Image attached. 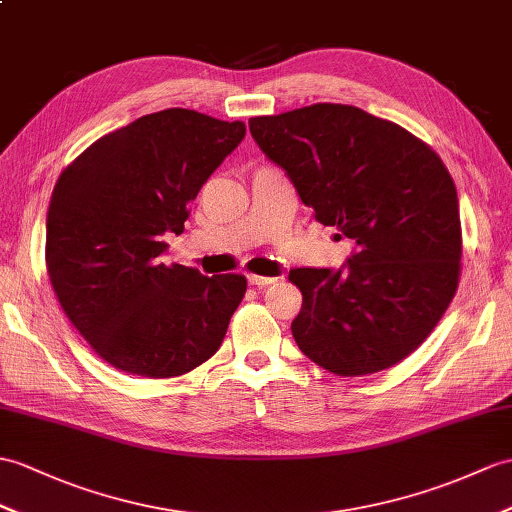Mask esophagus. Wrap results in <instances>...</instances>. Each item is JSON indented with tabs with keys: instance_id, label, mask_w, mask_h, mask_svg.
Returning <instances> with one entry per match:
<instances>
[{
	"instance_id": "1",
	"label": "esophagus",
	"mask_w": 512,
	"mask_h": 512,
	"mask_svg": "<svg viewBox=\"0 0 512 512\" xmlns=\"http://www.w3.org/2000/svg\"><path fill=\"white\" fill-rule=\"evenodd\" d=\"M275 277H261V275H248V283L255 285V288H266V285L275 283Z\"/></svg>"
}]
</instances>
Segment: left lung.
<instances>
[{
  "label": "left lung",
  "instance_id": "left-lung-1",
  "mask_svg": "<svg viewBox=\"0 0 512 512\" xmlns=\"http://www.w3.org/2000/svg\"><path fill=\"white\" fill-rule=\"evenodd\" d=\"M248 126L316 220L355 242L344 270H290L303 294L292 320L299 349L342 377L408 358L460 281L458 194L441 157L406 128L349 104L251 117Z\"/></svg>",
  "mask_w": 512,
  "mask_h": 512
}]
</instances>
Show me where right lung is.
I'll use <instances>...</instances> for the list:
<instances>
[{
	"label": "right lung",
	"instance_id": "1",
	"mask_svg": "<svg viewBox=\"0 0 512 512\" xmlns=\"http://www.w3.org/2000/svg\"><path fill=\"white\" fill-rule=\"evenodd\" d=\"M244 122L165 109L100 137L58 176L45 224V266L69 323L104 362L165 379L220 349L246 294L242 275L165 266V233L181 235Z\"/></svg>",
	"mask_w": 512,
	"mask_h": 512
}]
</instances>
